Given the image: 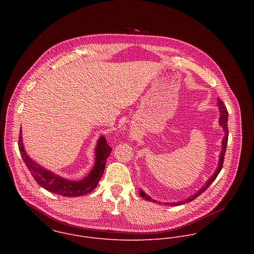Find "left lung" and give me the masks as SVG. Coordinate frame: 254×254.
Returning a JSON list of instances; mask_svg holds the SVG:
<instances>
[{
	"label": "left lung",
	"instance_id": "left-lung-1",
	"mask_svg": "<svg viewBox=\"0 0 254 254\" xmlns=\"http://www.w3.org/2000/svg\"><path fill=\"white\" fill-rule=\"evenodd\" d=\"M217 102L218 107H219V111H220L219 124H220V126L223 128L224 133H225V136H224V138H223V140H222V149H221V153H220V157H219V163H218L217 169H216L215 173H214V174L207 180V182L204 184V186L201 187V189L198 190H197L195 193H193L191 196H190V197L187 198V199H184V200H182V201H179V202H171V203H170V202H166L165 204H167V205H171V206H172V205H181V204H184V203H187V202H190V201L193 200V199L196 198L199 194H201L205 190H207V188H208V187L214 182V180L217 178L218 174H219V172H220L221 169H222L223 161H224V156H225V152H226V147H227V144H228V136H229V131H228V111H227L226 107L224 106L223 102H222L220 99H218ZM140 190V195H141L142 197H144L146 200L151 201V202L160 203L159 201H156L155 199H152L150 196L146 195L144 190Z\"/></svg>",
	"mask_w": 254,
	"mask_h": 254
}]
</instances>
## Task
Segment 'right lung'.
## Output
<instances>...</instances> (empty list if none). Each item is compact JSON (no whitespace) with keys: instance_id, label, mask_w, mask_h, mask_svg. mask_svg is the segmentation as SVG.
<instances>
[{"instance_id":"1","label":"right lung","mask_w":254,"mask_h":254,"mask_svg":"<svg viewBox=\"0 0 254 254\" xmlns=\"http://www.w3.org/2000/svg\"><path fill=\"white\" fill-rule=\"evenodd\" d=\"M18 148L25 165L27 166L33 178L42 188L51 192H55L63 196L71 197L81 196L95 190L104 174L107 159L112 149L108 145L106 138L101 137L96 146V162L93 169L83 180L71 181L56 175L55 173L41 167L27 155L22 143L21 129L18 138Z\"/></svg>"}]
</instances>
